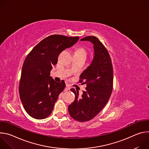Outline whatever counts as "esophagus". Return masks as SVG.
I'll use <instances>...</instances> for the list:
<instances>
[{
	"label": "esophagus",
	"instance_id": "1",
	"mask_svg": "<svg viewBox=\"0 0 149 149\" xmlns=\"http://www.w3.org/2000/svg\"><path fill=\"white\" fill-rule=\"evenodd\" d=\"M70 90V86L68 84H66V90Z\"/></svg>",
	"mask_w": 149,
	"mask_h": 149
}]
</instances>
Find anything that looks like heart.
I'll return each mask as SVG.
<instances>
[{
    "instance_id": "obj_1",
    "label": "heart",
    "mask_w": 149,
    "mask_h": 149,
    "mask_svg": "<svg viewBox=\"0 0 149 149\" xmlns=\"http://www.w3.org/2000/svg\"><path fill=\"white\" fill-rule=\"evenodd\" d=\"M78 55H81V56H87V51L83 47H79L78 48L75 52V54Z\"/></svg>"
}]
</instances>
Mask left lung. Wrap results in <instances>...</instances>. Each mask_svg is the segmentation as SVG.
Masks as SVG:
<instances>
[{
	"label": "left lung",
	"instance_id": "1",
	"mask_svg": "<svg viewBox=\"0 0 149 149\" xmlns=\"http://www.w3.org/2000/svg\"><path fill=\"white\" fill-rule=\"evenodd\" d=\"M81 41L91 42L94 54L90 65L79 76V82L86 84V90L79 97L78 92L71 89L75 99L68 109L72 118L84 122L95 117L109 101L113 90V70L110 55L97 38L88 36Z\"/></svg>",
	"mask_w": 149,
	"mask_h": 149
}]
</instances>
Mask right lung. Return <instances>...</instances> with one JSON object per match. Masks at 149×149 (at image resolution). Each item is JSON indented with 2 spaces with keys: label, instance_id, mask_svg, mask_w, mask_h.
I'll use <instances>...</instances> for the list:
<instances>
[{
  "label": "right lung",
  "instance_id": "1",
  "mask_svg": "<svg viewBox=\"0 0 149 149\" xmlns=\"http://www.w3.org/2000/svg\"><path fill=\"white\" fill-rule=\"evenodd\" d=\"M79 36L54 35L37 44L27 55L19 83V95L28 114L36 119H44L52 113L59 95L65 88L64 81L56 82L50 76L59 54L73 46Z\"/></svg>",
  "mask_w": 149,
  "mask_h": 149
}]
</instances>
